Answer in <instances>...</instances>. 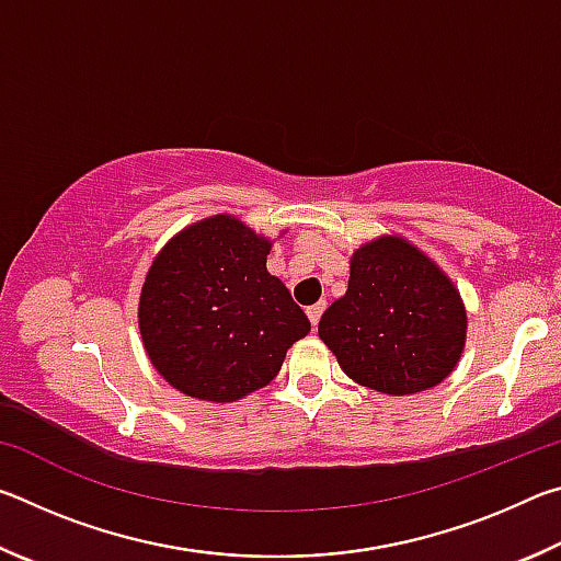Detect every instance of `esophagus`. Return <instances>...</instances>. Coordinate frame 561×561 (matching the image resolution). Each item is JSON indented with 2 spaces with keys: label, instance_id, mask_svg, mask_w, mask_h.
<instances>
[{
  "label": "esophagus",
  "instance_id": "1",
  "mask_svg": "<svg viewBox=\"0 0 561 561\" xmlns=\"http://www.w3.org/2000/svg\"><path fill=\"white\" fill-rule=\"evenodd\" d=\"M324 309H327V301H319V304H314V307L307 309V317L314 329L319 327V319H321V314H324Z\"/></svg>",
  "mask_w": 561,
  "mask_h": 561
}]
</instances>
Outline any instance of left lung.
<instances>
[{"label":"left lung","mask_w":561,"mask_h":561,"mask_svg":"<svg viewBox=\"0 0 561 561\" xmlns=\"http://www.w3.org/2000/svg\"><path fill=\"white\" fill-rule=\"evenodd\" d=\"M468 314L428 254L383 234L351 257L348 289L324 311L319 339L356 383L388 396L421 393L453 374Z\"/></svg>","instance_id":"8db88e82"}]
</instances>
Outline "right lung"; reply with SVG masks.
I'll return each instance as SVG.
<instances>
[{"mask_svg": "<svg viewBox=\"0 0 561 561\" xmlns=\"http://www.w3.org/2000/svg\"><path fill=\"white\" fill-rule=\"evenodd\" d=\"M272 242L232 215L180 230L150 264L138 327L156 371L180 393L232 403L279 374L309 319L267 272Z\"/></svg>", "mask_w": 561, "mask_h": 561, "instance_id": "1", "label": "right lung"}]
</instances>
